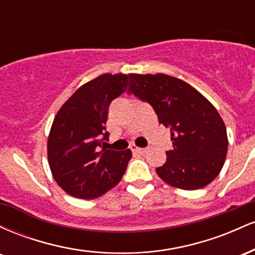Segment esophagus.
<instances>
[{
  "instance_id": "34e87169",
  "label": "esophagus",
  "mask_w": 255,
  "mask_h": 255,
  "mask_svg": "<svg viewBox=\"0 0 255 255\" xmlns=\"http://www.w3.org/2000/svg\"><path fill=\"white\" fill-rule=\"evenodd\" d=\"M131 151L134 152V153H145L146 151H147V148H142V147H137V146H131Z\"/></svg>"
}]
</instances>
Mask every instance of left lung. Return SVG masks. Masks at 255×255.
I'll use <instances>...</instances> for the list:
<instances>
[{
  "mask_svg": "<svg viewBox=\"0 0 255 255\" xmlns=\"http://www.w3.org/2000/svg\"><path fill=\"white\" fill-rule=\"evenodd\" d=\"M128 93L147 102L171 131L172 150L156 169L164 182L186 191L211 183L228 152L225 125L217 109L180 79L166 74H129Z\"/></svg>",
  "mask_w": 255,
  "mask_h": 255,
  "instance_id": "left-lung-1",
  "label": "left lung"
}]
</instances>
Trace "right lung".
I'll use <instances>...</instances> for the list:
<instances>
[{"instance_id":"obj_1","label":"right lung","mask_w":255,"mask_h":255,"mask_svg":"<svg viewBox=\"0 0 255 255\" xmlns=\"http://www.w3.org/2000/svg\"><path fill=\"white\" fill-rule=\"evenodd\" d=\"M127 74H103L75 91L58 110L48 137V159L55 181L79 199H95L124 176L130 150L102 146L109 136L105 124L109 105L125 92Z\"/></svg>"}]
</instances>
